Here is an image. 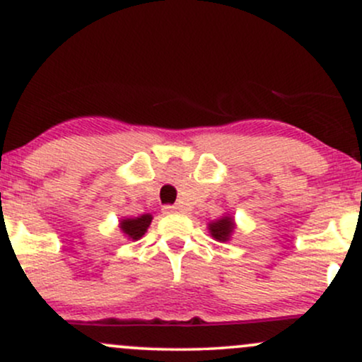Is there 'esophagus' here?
<instances>
[{"label":"esophagus","instance_id":"34e87169","mask_svg":"<svg viewBox=\"0 0 362 362\" xmlns=\"http://www.w3.org/2000/svg\"><path fill=\"white\" fill-rule=\"evenodd\" d=\"M163 213H165V214H177V213H182V207H178V206H165V207H163Z\"/></svg>","mask_w":362,"mask_h":362}]
</instances>
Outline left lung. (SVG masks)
Listing matches in <instances>:
<instances>
[{
    "label": "left lung",
    "mask_w": 362,
    "mask_h": 362,
    "mask_svg": "<svg viewBox=\"0 0 362 362\" xmlns=\"http://www.w3.org/2000/svg\"><path fill=\"white\" fill-rule=\"evenodd\" d=\"M207 230H209V235L213 236L216 242L219 243L230 242L231 235H233L236 230L235 218L231 214H224L219 219H216V221H209V224H207Z\"/></svg>",
    "instance_id": "obj_1"
}]
</instances>
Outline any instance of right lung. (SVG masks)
<instances>
[{
    "mask_svg": "<svg viewBox=\"0 0 362 362\" xmlns=\"http://www.w3.org/2000/svg\"><path fill=\"white\" fill-rule=\"evenodd\" d=\"M151 219L153 216L149 213L141 214L138 218H122L119 221V228L127 240L136 242V240L143 238L144 233H146L149 224H151Z\"/></svg>",
    "mask_w": 362,
    "mask_h": 362,
    "instance_id": "add662e5",
    "label": "right lung"
}]
</instances>
